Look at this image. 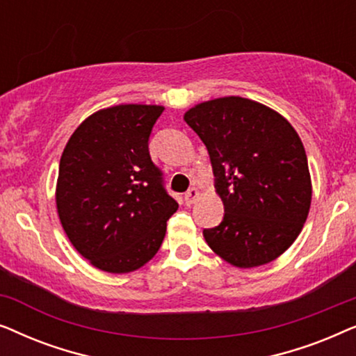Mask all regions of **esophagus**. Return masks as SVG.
<instances>
[{
	"label": "esophagus",
	"mask_w": 356,
	"mask_h": 356,
	"mask_svg": "<svg viewBox=\"0 0 356 356\" xmlns=\"http://www.w3.org/2000/svg\"><path fill=\"white\" fill-rule=\"evenodd\" d=\"M199 197H201V193H199L196 188H191L186 194H184V202H186L188 206H191V204L196 202Z\"/></svg>",
	"instance_id": "34e87169"
}]
</instances>
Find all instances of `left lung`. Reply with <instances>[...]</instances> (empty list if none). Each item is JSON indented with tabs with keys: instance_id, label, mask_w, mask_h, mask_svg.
Returning <instances> with one entry per match:
<instances>
[{
	"instance_id": "obj_1",
	"label": "left lung",
	"mask_w": 356,
	"mask_h": 356,
	"mask_svg": "<svg viewBox=\"0 0 356 356\" xmlns=\"http://www.w3.org/2000/svg\"><path fill=\"white\" fill-rule=\"evenodd\" d=\"M211 155L225 216L204 230L228 264H269L293 245L308 218L313 186L298 133L280 113L243 97H220L184 113Z\"/></svg>"
}]
</instances>
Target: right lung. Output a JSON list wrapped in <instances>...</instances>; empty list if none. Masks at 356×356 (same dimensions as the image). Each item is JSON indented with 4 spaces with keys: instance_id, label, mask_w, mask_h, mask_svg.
Instances as JSON below:
<instances>
[{
    "instance_id": "add662e5",
    "label": "right lung",
    "mask_w": 356,
    "mask_h": 356,
    "mask_svg": "<svg viewBox=\"0 0 356 356\" xmlns=\"http://www.w3.org/2000/svg\"><path fill=\"white\" fill-rule=\"evenodd\" d=\"M162 105H115L82 121L60 160L56 209L82 257L110 274H128L162 246L178 202L162 184L149 136Z\"/></svg>"
}]
</instances>
